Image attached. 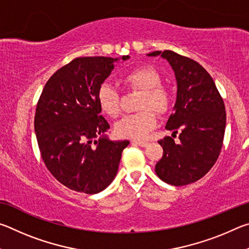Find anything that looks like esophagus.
I'll return each mask as SVG.
<instances>
[{"instance_id":"esophagus-1","label":"esophagus","mask_w":249,"mask_h":249,"mask_svg":"<svg viewBox=\"0 0 249 249\" xmlns=\"http://www.w3.org/2000/svg\"><path fill=\"white\" fill-rule=\"evenodd\" d=\"M133 144L137 145V146H141V147H146L147 145H148V142H142V141H133Z\"/></svg>"}]
</instances>
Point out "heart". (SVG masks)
<instances>
[{
    "instance_id": "heart-1",
    "label": "heart",
    "mask_w": 249,
    "mask_h": 249,
    "mask_svg": "<svg viewBox=\"0 0 249 249\" xmlns=\"http://www.w3.org/2000/svg\"><path fill=\"white\" fill-rule=\"evenodd\" d=\"M125 87L142 90L138 107L142 111L124 116L115 124V133L119 137L142 140L157 125L158 114H165L170 107V93L161 86V77L151 66H140L128 70L122 75ZM96 102L104 114L116 117L121 111V95L115 88L103 82L96 90Z\"/></svg>"
}]
</instances>
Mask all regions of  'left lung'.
I'll use <instances>...</instances> for the list:
<instances>
[{"label": "left lung", "mask_w": 249, "mask_h": 249, "mask_svg": "<svg viewBox=\"0 0 249 249\" xmlns=\"http://www.w3.org/2000/svg\"><path fill=\"white\" fill-rule=\"evenodd\" d=\"M161 56L175 71L177 101L166 129L179 132V142L166 136L158 142L163 149L155 171L166 183L185 185L204 177L220 156L226 126L225 105L213 79L199 62L165 50ZM172 135V136H174Z\"/></svg>", "instance_id": "8db88e82"}]
</instances>
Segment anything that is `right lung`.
Instances as JSON below:
<instances>
[{
    "label": "right lung",
    "instance_id": "obj_1",
    "mask_svg": "<svg viewBox=\"0 0 249 249\" xmlns=\"http://www.w3.org/2000/svg\"><path fill=\"white\" fill-rule=\"evenodd\" d=\"M117 60L73 59L49 78L37 103L34 126L41 158L50 174L71 190L103 191L114 180L122 151L129 144L108 140L109 125L100 115L95 98Z\"/></svg>",
    "mask_w": 249,
    "mask_h": 249
}]
</instances>
